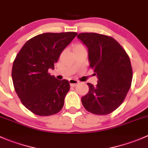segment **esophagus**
<instances>
[{"label":"esophagus","instance_id":"esophagus-1","mask_svg":"<svg viewBox=\"0 0 148 148\" xmlns=\"http://www.w3.org/2000/svg\"><path fill=\"white\" fill-rule=\"evenodd\" d=\"M69 82L70 85H71V86H77V84H79V82L77 81V80L74 79H70L69 80Z\"/></svg>","mask_w":148,"mask_h":148}]
</instances>
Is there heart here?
I'll return each instance as SVG.
<instances>
[{"label": "heart", "instance_id": "obj_1", "mask_svg": "<svg viewBox=\"0 0 148 148\" xmlns=\"http://www.w3.org/2000/svg\"><path fill=\"white\" fill-rule=\"evenodd\" d=\"M82 47H84V46L82 45V44H77V45L74 46V49H78V48H82Z\"/></svg>", "mask_w": 148, "mask_h": 148}]
</instances>
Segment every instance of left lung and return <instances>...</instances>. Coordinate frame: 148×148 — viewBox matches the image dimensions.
<instances>
[{"label": "left lung", "instance_id": "8db88e82", "mask_svg": "<svg viewBox=\"0 0 148 148\" xmlns=\"http://www.w3.org/2000/svg\"><path fill=\"white\" fill-rule=\"evenodd\" d=\"M88 48L89 67L97 76L96 86L82 97L86 110L99 115L112 112L125 100L131 86L132 69L129 56L114 38L96 33L77 36Z\"/></svg>", "mask_w": 148, "mask_h": 148}]
</instances>
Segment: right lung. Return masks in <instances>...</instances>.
<instances>
[{
  "label": "right lung",
  "mask_w": 148,
  "mask_h": 148,
  "mask_svg": "<svg viewBox=\"0 0 148 148\" xmlns=\"http://www.w3.org/2000/svg\"><path fill=\"white\" fill-rule=\"evenodd\" d=\"M76 32L44 33L26 41L13 62L12 79L22 104L34 114L49 116L61 111L70 89L69 82L49 73Z\"/></svg>",
  "instance_id": "1"
}]
</instances>
